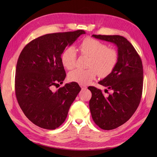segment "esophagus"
<instances>
[{
    "label": "esophagus",
    "mask_w": 157,
    "mask_h": 157,
    "mask_svg": "<svg viewBox=\"0 0 157 157\" xmlns=\"http://www.w3.org/2000/svg\"><path fill=\"white\" fill-rule=\"evenodd\" d=\"M80 87L83 90V89H86L87 87L86 86H84V85H80Z\"/></svg>",
    "instance_id": "esophagus-1"
}]
</instances>
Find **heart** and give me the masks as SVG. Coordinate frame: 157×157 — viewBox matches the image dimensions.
Wrapping results in <instances>:
<instances>
[{
    "label": "heart",
    "instance_id": "1",
    "mask_svg": "<svg viewBox=\"0 0 157 157\" xmlns=\"http://www.w3.org/2000/svg\"><path fill=\"white\" fill-rule=\"evenodd\" d=\"M80 54L89 57L86 70L75 69L68 75L72 82L81 85L88 84L96 77L98 74L105 77L110 74L118 61V54L115 49L107 48L103 42L93 38L87 37L78 46ZM61 63L67 69H73L76 63V50L72 46L66 48L61 56Z\"/></svg>",
    "mask_w": 157,
    "mask_h": 157
}]
</instances>
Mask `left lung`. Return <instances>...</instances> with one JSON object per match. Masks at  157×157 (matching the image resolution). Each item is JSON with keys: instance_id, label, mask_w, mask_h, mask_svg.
Listing matches in <instances>:
<instances>
[{"instance_id": "left-lung-1", "label": "left lung", "mask_w": 157, "mask_h": 157, "mask_svg": "<svg viewBox=\"0 0 157 157\" xmlns=\"http://www.w3.org/2000/svg\"><path fill=\"white\" fill-rule=\"evenodd\" d=\"M92 36L117 46L118 61L115 69L98 82L113 93L105 97L101 90L88 88L92 92L89 107L93 121L103 130H113L129 120L139 106L143 90V65L139 54L126 38L120 35Z\"/></svg>"}]
</instances>
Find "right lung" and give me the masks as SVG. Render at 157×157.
Returning <instances> with one entry per match:
<instances>
[{
	"label": "right lung",
	"instance_id": "1",
	"mask_svg": "<svg viewBox=\"0 0 157 157\" xmlns=\"http://www.w3.org/2000/svg\"><path fill=\"white\" fill-rule=\"evenodd\" d=\"M85 33L77 30L47 34L33 40L22 50L16 65V96L23 113L35 125L54 130L67 118L81 88L75 82L56 91L52 88L63 83L66 77L61 54Z\"/></svg>",
	"mask_w": 157,
	"mask_h": 157
}]
</instances>
